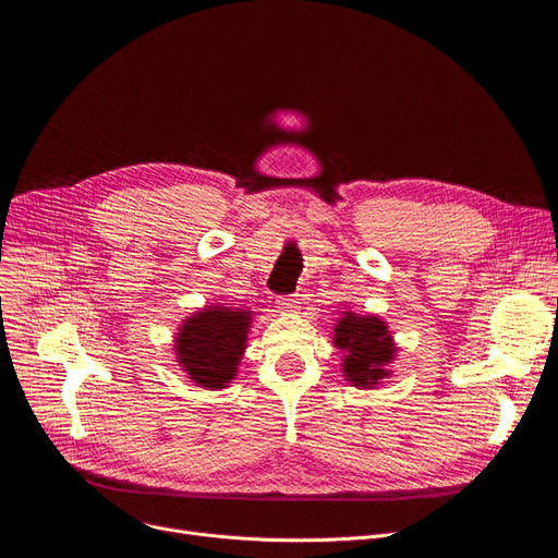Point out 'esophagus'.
Returning <instances> with one entry per match:
<instances>
[{
	"label": "esophagus",
	"instance_id": "obj_1",
	"mask_svg": "<svg viewBox=\"0 0 558 558\" xmlns=\"http://www.w3.org/2000/svg\"><path fill=\"white\" fill-rule=\"evenodd\" d=\"M277 304H279V311L292 313V311H296V306H299V299H296V296H279Z\"/></svg>",
	"mask_w": 558,
	"mask_h": 558
}]
</instances>
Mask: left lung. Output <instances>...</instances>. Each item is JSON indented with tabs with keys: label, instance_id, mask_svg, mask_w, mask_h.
<instances>
[{
	"label": "left lung",
	"instance_id": "8db88e82",
	"mask_svg": "<svg viewBox=\"0 0 558 558\" xmlns=\"http://www.w3.org/2000/svg\"><path fill=\"white\" fill-rule=\"evenodd\" d=\"M335 347L347 353L344 373L355 387L368 389L384 375V364L393 360L389 328L377 317H357L347 313L335 326Z\"/></svg>",
	"mask_w": 558,
	"mask_h": 558
}]
</instances>
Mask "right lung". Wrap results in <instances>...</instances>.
<instances>
[{"mask_svg":"<svg viewBox=\"0 0 558 558\" xmlns=\"http://www.w3.org/2000/svg\"><path fill=\"white\" fill-rule=\"evenodd\" d=\"M250 313L205 308L190 317L177 339V355L187 375L205 389H223L234 377L245 349Z\"/></svg>","mask_w":558,"mask_h":558,"instance_id":"1","label":"right lung"}]
</instances>
